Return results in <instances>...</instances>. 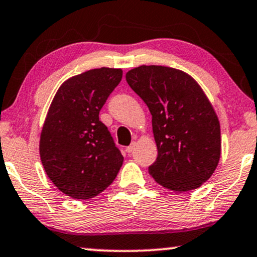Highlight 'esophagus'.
<instances>
[{"instance_id": "34e87169", "label": "esophagus", "mask_w": 257, "mask_h": 257, "mask_svg": "<svg viewBox=\"0 0 257 257\" xmlns=\"http://www.w3.org/2000/svg\"><path fill=\"white\" fill-rule=\"evenodd\" d=\"M135 147H136V144H135V143H131V145H128V147L126 148V153H127L128 155L134 153V150H135Z\"/></svg>"}]
</instances>
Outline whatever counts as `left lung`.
<instances>
[{
  "instance_id": "obj_1",
  "label": "left lung",
  "mask_w": 257,
  "mask_h": 257,
  "mask_svg": "<svg viewBox=\"0 0 257 257\" xmlns=\"http://www.w3.org/2000/svg\"><path fill=\"white\" fill-rule=\"evenodd\" d=\"M126 81L153 115L158 155L149 174L170 191L199 188L221 151L219 120L204 90L192 76L162 65L132 69Z\"/></svg>"
}]
</instances>
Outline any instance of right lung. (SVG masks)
<instances>
[{
	"label": "right lung",
	"instance_id": "obj_1",
	"mask_svg": "<svg viewBox=\"0 0 257 257\" xmlns=\"http://www.w3.org/2000/svg\"><path fill=\"white\" fill-rule=\"evenodd\" d=\"M122 77L121 69H91L72 76L53 97L40 135L44 169L74 199L99 195L118 175L123 157L99 113Z\"/></svg>",
	"mask_w": 257,
	"mask_h": 257
}]
</instances>
